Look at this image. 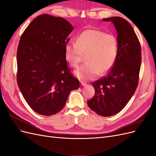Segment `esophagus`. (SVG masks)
<instances>
[{"label":"esophagus","instance_id":"1","mask_svg":"<svg viewBox=\"0 0 156 156\" xmlns=\"http://www.w3.org/2000/svg\"><path fill=\"white\" fill-rule=\"evenodd\" d=\"M81 86L84 87V86H86L87 84L86 83H84V82H83V81H81Z\"/></svg>","mask_w":156,"mask_h":156}]
</instances>
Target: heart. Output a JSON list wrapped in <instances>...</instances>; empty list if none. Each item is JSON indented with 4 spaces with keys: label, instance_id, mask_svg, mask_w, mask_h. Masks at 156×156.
Returning <instances> with one entry per match:
<instances>
[{
    "label": "heart",
    "instance_id": "1",
    "mask_svg": "<svg viewBox=\"0 0 156 156\" xmlns=\"http://www.w3.org/2000/svg\"><path fill=\"white\" fill-rule=\"evenodd\" d=\"M119 46L115 36L97 29H87L79 34L76 43L71 41L65 47V58L69 66L76 68L83 55L87 63L75 71L76 77L88 81L98 75L105 73L114 65Z\"/></svg>",
    "mask_w": 156,
    "mask_h": 156
}]
</instances>
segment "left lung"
Returning a JSON list of instances; mask_svg holds the SVG:
<instances>
[{"instance_id": "left-lung-1", "label": "left lung", "mask_w": 156, "mask_h": 156, "mask_svg": "<svg viewBox=\"0 0 156 156\" xmlns=\"http://www.w3.org/2000/svg\"><path fill=\"white\" fill-rule=\"evenodd\" d=\"M103 20L114 24L119 51L109 72L93 82L95 95L87 103L98 115L110 116L123 109L138 86L141 48L133 27L124 18L112 17Z\"/></svg>"}]
</instances>
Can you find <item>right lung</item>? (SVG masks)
Instances as JSON below:
<instances>
[{"label": "right lung", "mask_w": 156, "mask_h": 156, "mask_svg": "<svg viewBox=\"0 0 156 156\" xmlns=\"http://www.w3.org/2000/svg\"><path fill=\"white\" fill-rule=\"evenodd\" d=\"M73 26L62 17L43 14L21 36L17 52V81L28 104L41 115L62 109L69 92L79 88L68 68L65 47Z\"/></svg>", "instance_id": "add662e5"}]
</instances>
